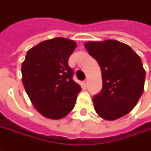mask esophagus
<instances>
[{
  "label": "esophagus",
  "mask_w": 151,
  "mask_h": 151,
  "mask_svg": "<svg viewBox=\"0 0 151 151\" xmlns=\"http://www.w3.org/2000/svg\"><path fill=\"white\" fill-rule=\"evenodd\" d=\"M83 87H84V88H86V87H87V85H88V81H87V80H85V81L83 83Z\"/></svg>",
  "instance_id": "obj_1"
}]
</instances>
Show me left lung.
Instances as JSON below:
<instances>
[{"mask_svg":"<svg viewBox=\"0 0 151 151\" xmlns=\"http://www.w3.org/2000/svg\"><path fill=\"white\" fill-rule=\"evenodd\" d=\"M101 69L102 89L92 99L94 109L106 120H116L133 109L144 90L146 72L130 46L116 40L84 44Z\"/></svg>","mask_w":151,"mask_h":151,"instance_id":"1","label":"left lung"}]
</instances>
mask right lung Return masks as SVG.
Listing matches in <instances>:
<instances>
[{
	"mask_svg": "<svg viewBox=\"0 0 151 151\" xmlns=\"http://www.w3.org/2000/svg\"><path fill=\"white\" fill-rule=\"evenodd\" d=\"M76 42L57 37L46 40L27 52L22 63V82L35 109L43 116L60 119L75 107L81 86L73 79L68 59Z\"/></svg>",
	"mask_w": 151,
	"mask_h": 151,
	"instance_id": "1",
	"label": "right lung"
}]
</instances>
